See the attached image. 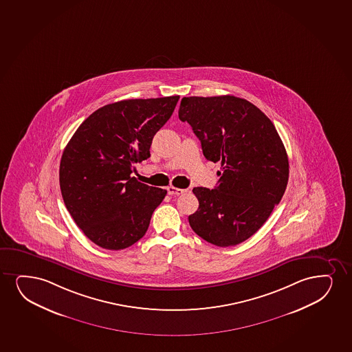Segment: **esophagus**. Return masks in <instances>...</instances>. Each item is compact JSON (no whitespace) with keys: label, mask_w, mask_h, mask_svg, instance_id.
<instances>
[{"label":"esophagus","mask_w":352,"mask_h":352,"mask_svg":"<svg viewBox=\"0 0 352 352\" xmlns=\"http://www.w3.org/2000/svg\"><path fill=\"white\" fill-rule=\"evenodd\" d=\"M183 192H186L184 189H179V188H175L173 186L168 187V194L169 195H182Z\"/></svg>","instance_id":"obj_1"}]
</instances>
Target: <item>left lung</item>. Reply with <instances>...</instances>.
<instances>
[{"label": "left lung", "instance_id": "1", "mask_svg": "<svg viewBox=\"0 0 352 352\" xmlns=\"http://www.w3.org/2000/svg\"><path fill=\"white\" fill-rule=\"evenodd\" d=\"M178 118L192 126L204 156L223 168L214 189H192L199 210L189 215V225L210 244H241L258 231L285 194V145L259 108L231 95L183 98Z\"/></svg>", "mask_w": 352, "mask_h": 352}]
</instances>
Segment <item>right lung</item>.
<instances>
[{"label": "right lung", "instance_id": "right-lung-1", "mask_svg": "<svg viewBox=\"0 0 352 352\" xmlns=\"http://www.w3.org/2000/svg\"><path fill=\"white\" fill-rule=\"evenodd\" d=\"M179 96L106 104L88 116L63 152L59 184L67 210L90 241L122 250L144 236L166 190L132 177Z\"/></svg>", "mask_w": 352, "mask_h": 352}]
</instances>
